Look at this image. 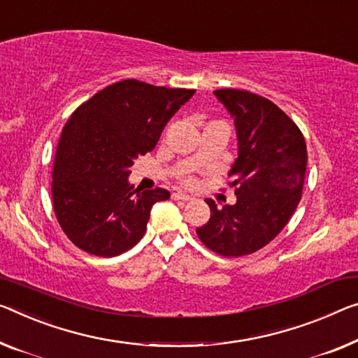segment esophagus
<instances>
[{"instance_id":"esophagus-1","label":"esophagus","mask_w":358,"mask_h":358,"mask_svg":"<svg viewBox=\"0 0 358 358\" xmlns=\"http://www.w3.org/2000/svg\"><path fill=\"white\" fill-rule=\"evenodd\" d=\"M173 198H174V200H180V201H192V200H194V198H192L190 195L180 194V192H176V194H173Z\"/></svg>"}]
</instances>
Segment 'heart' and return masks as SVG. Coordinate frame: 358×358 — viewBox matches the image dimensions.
I'll return each mask as SVG.
<instances>
[{
	"mask_svg": "<svg viewBox=\"0 0 358 358\" xmlns=\"http://www.w3.org/2000/svg\"><path fill=\"white\" fill-rule=\"evenodd\" d=\"M210 126H225V128H227V124H225L224 122H219V120H216V122H210V123L205 126V128H210ZM179 182L182 184L184 187H189V189H190V187L195 185L196 180H195L194 176L182 174V176H179Z\"/></svg>",
	"mask_w": 358,
	"mask_h": 358,
	"instance_id": "b5f03b06",
	"label": "heart"
}]
</instances>
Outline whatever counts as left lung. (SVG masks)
Masks as SVG:
<instances>
[{"label": "left lung", "instance_id": "obj_1", "mask_svg": "<svg viewBox=\"0 0 358 358\" xmlns=\"http://www.w3.org/2000/svg\"><path fill=\"white\" fill-rule=\"evenodd\" d=\"M235 118L238 158L229 171L236 203L217 208L206 200L210 221L198 238L225 257L256 252L282 232L298 208L307 169L304 136L268 99L250 91H214Z\"/></svg>", "mask_w": 358, "mask_h": 358}]
</instances>
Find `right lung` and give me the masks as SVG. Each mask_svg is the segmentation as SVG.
Wrapping results in <instances>:
<instances>
[{
  "mask_svg": "<svg viewBox=\"0 0 358 358\" xmlns=\"http://www.w3.org/2000/svg\"><path fill=\"white\" fill-rule=\"evenodd\" d=\"M195 90L113 83L75 110L52 163V208L67 238L90 255L113 257L145 234L150 210L169 198L128 182L139 155L155 148L162 131Z\"/></svg>",
  "mask_w": 358,
  "mask_h": 358,
  "instance_id": "1",
  "label": "right lung"
}]
</instances>
